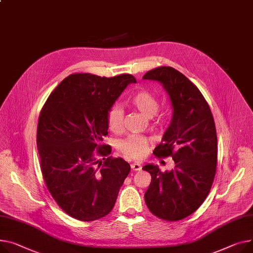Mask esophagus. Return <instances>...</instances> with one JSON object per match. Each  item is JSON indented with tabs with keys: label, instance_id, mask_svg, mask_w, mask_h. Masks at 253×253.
Here are the masks:
<instances>
[{
	"label": "esophagus",
	"instance_id": "34e87169",
	"mask_svg": "<svg viewBox=\"0 0 253 253\" xmlns=\"http://www.w3.org/2000/svg\"><path fill=\"white\" fill-rule=\"evenodd\" d=\"M142 169V167L140 164L138 163H134V164H131V170L132 171H140Z\"/></svg>",
	"mask_w": 253,
	"mask_h": 253
}]
</instances>
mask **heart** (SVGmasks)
I'll return each mask as SVG.
<instances>
[{"label": "heart", "mask_w": 253, "mask_h": 253, "mask_svg": "<svg viewBox=\"0 0 253 253\" xmlns=\"http://www.w3.org/2000/svg\"><path fill=\"white\" fill-rule=\"evenodd\" d=\"M131 103L148 119L155 117L159 111L158 99L148 91H138L131 97ZM109 127L113 132H120L123 129L124 109L121 105L115 104L109 111ZM118 149L127 158L133 160L142 159L149 150V140L142 136H129L118 143Z\"/></svg>", "instance_id": "b5f03b06"}]
</instances>
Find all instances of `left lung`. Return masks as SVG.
<instances>
[{"label": "left lung", "instance_id": "8db88e82", "mask_svg": "<svg viewBox=\"0 0 253 253\" xmlns=\"http://www.w3.org/2000/svg\"><path fill=\"white\" fill-rule=\"evenodd\" d=\"M142 79L159 82L169 95L171 122L154 154L172 156L175 162L174 169L165 173L154 164L142 168L151 175L145 204L163 220H182L203 205L213 182L217 158L214 121L199 89L172 67L150 70Z\"/></svg>", "mask_w": 253, "mask_h": 253}]
</instances>
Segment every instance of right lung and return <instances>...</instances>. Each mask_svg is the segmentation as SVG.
I'll list each match as a JSON object with an SVG mask.
<instances>
[{"label":"right lung","mask_w":253,"mask_h":253,"mask_svg":"<svg viewBox=\"0 0 253 253\" xmlns=\"http://www.w3.org/2000/svg\"><path fill=\"white\" fill-rule=\"evenodd\" d=\"M135 78H107L87 73L66 77L49 94L41 112L37 144L42 172L59 207L76 220L89 222L107 215L130 172L122 158L113 159L108 115ZM97 150L103 160H96Z\"/></svg>","instance_id":"right-lung-1"}]
</instances>
